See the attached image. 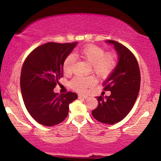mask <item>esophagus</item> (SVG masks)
I'll list each match as a JSON object with an SVG mask.
<instances>
[{"label":"esophagus","instance_id":"1","mask_svg":"<svg viewBox=\"0 0 161 161\" xmlns=\"http://www.w3.org/2000/svg\"><path fill=\"white\" fill-rule=\"evenodd\" d=\"M78 98L79 99H86V98H88V97H87V96H86V95L80 94V95H78Z\"/></svg>","mask_w":161,"mask_h":161}]
</instances>
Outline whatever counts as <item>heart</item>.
I'll list each match as a JSON object with an SVG mask.
<instances>
[{"mask_svg": "<svg viewBox=\"0 0 161 161\" xmlns=\"http://www.w3.org/2000/svg\"><path fill=\"white\" fill-rule=\"evenodd\" d=\"M75 55L90 64L92 72L103 79L107 78L112 74L117 65V55L115 53H106L103 47L91 44L84 46L76 52ZM74 64L75 57L72 54H69L64 59L62 67L65 75L72 74ZM96 82L97 79L94 76H77L71 80L69 86L73 90L83 93L89 87L94 86Z\"/></svg>", "mask_w": 161, "mask_h": 161, "instance_id": "heart-1", "label": "heart"}]
</instances>
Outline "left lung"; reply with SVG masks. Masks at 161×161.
<instances>
[{
    "mask_svg": "<svg viewBox=\"0 0 161 161\" xmlns=\"http://www.w3.org/2000/svg\"><path fill=\"white\" fill-rule=\"evenodd\" d=\"M113 44L118 53L119 62L105 82L103 90L111 91L109 97H98V107L92 111V116L101 123L114 124L121 121L130 112L140 89L139 66L134 54L126 47L114 40Z\"/></svg>",
    "mask_w": 161,
    "mask_h": 161,
    "instance_id": "left-lung-1",
    "label": "left lung"
}]
</instances>
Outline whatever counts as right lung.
Segmentation results:
<instances>
[{"instance_id": "obj_1", "label": "right lung", "mask_w": 161, "mask_h": 161, "mask_svg": "<svg viewBox=\"0 0 161 161\" xmlns=\"http://www.w3.org/2000/svg\"><path fill=\"white\" fill-rule=\"evenodd\" d=\"M77 42H47L32 50L22 67L20 89L27 110L37 123L53 126L66 119L77 94L58 95L53 89L63 76V63Z\"/></svg>"}]
</instances>
